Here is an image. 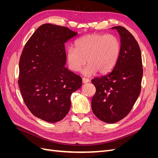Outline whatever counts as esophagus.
I'll return each mask as SVG.
<instances>
[{"label": "esophagus", "instance_id": "34e87169", "mask_svg": "<svg viewBox=\"0 0 158 158\" xmlns=\"http://www.w3.org/2000/svg\"><path fill=\"white\" fill-rule=\"evenodd\" d=\"M89 82V80L88 79V78H82V82L84 84H85V83H88Z\"/></svg>", "mask_w": 158, "mask_h": 158}]
</instances>
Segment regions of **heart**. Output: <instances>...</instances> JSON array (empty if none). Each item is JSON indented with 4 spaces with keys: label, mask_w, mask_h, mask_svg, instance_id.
<instances>
[{
    "label": "heart",
    "mask_w": 158,
    "mask_h": 158,
    "mask_svg": "<svg viewBox=\"0 0 158 158\" xmlns=\"http://www.w3.org/2000/svg\"><path fill=\"white\" fill-rule=\"evenodd\" d=\"M75 47L66 51L69 68L78 72L87 62L82 73L91 76L95 73L106 74L115 66L121 52V43L113 35L92 34L79 38ZM87 61H85V60Z\"/></svg>",
    "instance_id": "b5f03b06"
}]
</instances>
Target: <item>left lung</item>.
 Here are the masks:
<instances>
[{
  "label": "left lung",
  "instance_id": "obj_1",
  "mask_svg": "<svg viewBox=\"0 0 158 158\" xmlns=\"http://www.w3.org/2000/svg\"><path fill=\"white\" fill-rule=\"evenodd\" d=\"M121 37V52L113 70L92 80L96 88L92 109L99 120L115 123L130 113L141 90L142 55L135 38L125 27L115 26Z\"/></svg>",
  "mask_w": 158,
  "mask_h": 158
}]
</instances>
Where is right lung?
Wrapping results in <instances>:
<instances>
[{
	"mask_svg": "<svg viewBox=\"0 0 158 158\" xmlns=\"http://www.w3.org/2000/svg\"><path fill=\"white\" fill-rule=\"evenodd\" d=\"M78 33L51 23L41 25L23 49L18 84L23 101L36 117L56 123L68 114L71 94L82 78L65 67L64 44Z\"/></svg>",
	"mask_w": 158,
	"mask_h": 158,
	"instance_id": "right-lung-1",
	"label": "right lung"
}]
</instances>
